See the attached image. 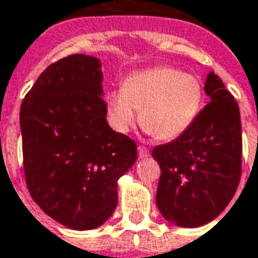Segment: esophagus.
Here are the masks:
<instances>
[{"label":"esophagus","mask_w":258,"mask_h":258,"mask_svg":"<svg viewBox=\"0 0 258 258\" xmlns=\"http://www.w3.org/2000/svg\"><path fill=\"white\" fill-rule=\"evenodd\" d=\"M137 152H139V158H147L150 155V151H148V148L143 147V146H139L137 147Z\"/></svg>","instance_id":"1"}]
</instances>
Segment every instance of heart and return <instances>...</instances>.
<instances>
[{
    "label": "heart",
    "instance_id": "heart-1",
    "mask_svg": "<svg viewBox=\"0 0 258 258\" xmlns=\"http://www.w3.org/2000/svg\"><path fill=\"white\" fill-rule=\"evenodd\" d=\"M204 100V90L192 74L173 67H152L127 75L122 89L107 95L108 119L125 133L140 110L143 127L159 140H173L192 126Z\"/></svg>",
    "mask_w": 258,
    "mask_h": 258
}]
</instances>
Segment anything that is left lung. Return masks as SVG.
<instances>
[{
  "label": "left lung",
  "instance_id": "1",
  "mask_svg": "<svg viewBox=\"0 0 258 258\" xmlns=\"http://www.w3.org/2000/svg\"><path fill=\"white\" fill-rule=\"evenodd\" d=\"M204 90L210 100L184 135L152 150L161 166L157 206L183 228L213 221L238 188L242 165L239 107L219 75L210 71Z\"/></svg>",
  "mask_w": 258,
  "mask_h": 258
}]
</instances>
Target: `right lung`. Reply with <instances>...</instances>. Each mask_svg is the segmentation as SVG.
<instances>
[{
    "mask_svg": "<svg viewBox=\"0 0 258 258\" xmlns=\"http://www.w3.org/2000/svg\"><path fill=\"white\" fill-rule=\"evenodd\" d=\"M101 61L77 53L50 64L20 107L26 183L39 208L78 231L100 227L118 205V180L136 143L107 122Z\"/></svg>",
    "mask_w": 258,
    "mask_h": 258,
    "instance_id": "right-lung-1",
    "label": "right lung"
}]
</instances>
